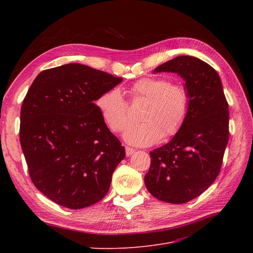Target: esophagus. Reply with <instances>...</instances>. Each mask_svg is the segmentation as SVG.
I'll return each instance as SVG.
<instances>
[{"label":"esophagus","instance_id":"obj_1","mask_svg":"<svg viewBox=\"0 0 253 253\" xmlns=\"http://www.w3.org/2000/svg\"><path fill=\"white\" fill-rule=\"evenodd\" d=\"M125 151H126V156H127V157L131 156L132 154H133V153L135 152L134 149H132V148H130V147H125Z\"/></svg>","mask_w":253,"mask_h":253}]
</instances>
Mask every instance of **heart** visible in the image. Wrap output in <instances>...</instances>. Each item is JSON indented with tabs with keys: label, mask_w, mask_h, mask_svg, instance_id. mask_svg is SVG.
<instances>
[{
	"label": "heart",
	"mask_w": 253,
	"mask_h": 253,
	"mask_svg": "<svg viewBox=\"0 0 253 253\" xmlns=\"http://www.w3.org/2000/svg\"><path fill=\"white\" fill-rule=\"evenodd\" d=\"M131 102H145L138 115L140 123L130 126L124 133L127 142L147 147L161 138L174 136L182 127L190 109V93L181 83H171L165 77H145L128 90ZM96 106L105 124L114 132L123 131L129 124V106L117 89L103 92Z\"/></svg>",
	"instance_id": "1"
}]
</instances>
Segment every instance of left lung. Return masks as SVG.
<instances>
[{
	"label": "left lung",
	"mask_w": 253,
	"mask_h": 253,
	"mask_svg": "<svg viewBox=\"0 0 253 253\" xmlns=\"http://www.w3.org/2000/svg\"><path fill=\"white\" fill-rule=\"evenodd\" d=\"M161 72L184 80L190 109L171 141L150 153L144 183L159 200L182 204L200 196L219 174L230 135L229 104L218 74L201 59L177 56L155 69Z\"/></svg>",
	"instance_id": "1"
}]
</instances>
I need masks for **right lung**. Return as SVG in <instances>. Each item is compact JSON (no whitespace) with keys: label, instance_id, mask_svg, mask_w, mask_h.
<instances>
[{"label":"right lung","instance_id":"1","mask_svg":"<svg viewBox=\"0 0 253 253\" xmlns=\"http://www.w3.org/2000/svg\"><path fill=\"white\" fill-rule=\"evenodd\" d=\"M122 80L69 63L40 73L26 93L21 149L35 187L58 205L81 209L109 192L125 149L94 101Z\"/></svg>","mask_w":253,"mask_h":253}]
</instances>
